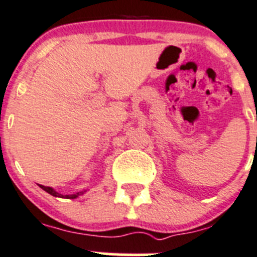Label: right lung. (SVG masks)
I'll return each mask as SVG.
<instances>
[{
	"label": "right lung",
	"mask_w": 257,
	"mask_h": 257,
	"mask_svg": "<svg viewBox=\"0 0 257 257\" xmlns=\"http://www.w3.org/2000/svg\"><path fill=\"white\" fill-rule=\"evenodd\" d=\"M39 186L41 187L43 191L47 192V194L52 195V196H55V197H62V199H76V197H78V196H80V195H83L86 191H87V190H83V191L77 192V194H73V195H61V194H58L57 191H55V190H53L52 187L43 186V185H39Z\"/></svg>",
	"instance_id": "right-lung-1"
}]
</instances>
